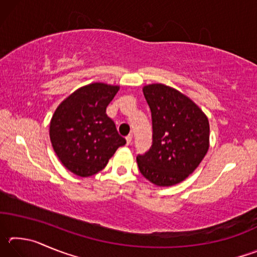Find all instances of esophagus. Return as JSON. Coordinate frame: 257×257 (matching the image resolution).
<instances>
[{"instance_id":"esophagus-1","label":"esophagus","mask_w":257,"mask_h":257,"mask_svg":"<svg viewBox=\"0 0 257 257\" xmlns=\"http://www.w3.org/2000/svg\"><path fill=\"white\" fill-rule=\"evenodd\" d=\"M132 141H133V136H130V135H129V136L125 137V142H127V145L132 144Z\"/></svg>"}]
</instances>
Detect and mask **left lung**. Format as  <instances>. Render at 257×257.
<instances>
[{
  "instance_id": "left-lung-1",
  "label": "left lung",
  "mask_w": 257,
  "mask_h": 257,
  "mask_svg": "<svg viewBox=\"0 0 257 257\" xmlns=\"http://www.w3.org/2000/svg\"><path fill=\"white\" fill-rule=\"evenodd\" d=\"M152 113L153 143L137 156L139 171L152 184L169 187L184 181L210 147L205 113L179 90L163 84L143 87Z\"/></svg>"
}]
</instances>
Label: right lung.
Masks as SVG:
<instances>
[{"label":"right lung","mask_w":257,"mask_h":257,"mask_svg":"<svg viewBox=\"0 0 257 257\" xmlns=\"http://www.w3.org/2000/svg\"><path fill=\"white\" fill-rule=\"evenodd\" d=\"M119 89L118 85L93 82L75 90L56 107L50 139L61 163L75 175L89 177L103 170L125 144L106 114V106Z\"/></svg>","instance_id":"1"}]
</instances>
